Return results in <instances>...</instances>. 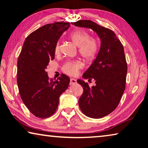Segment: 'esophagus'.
Listing matches in <instances>:
<instances>
[{"instance_id": "1", "label": "esophagus", "mask_w": 148, "mask_h": 148, "mask_svg": "<svg viewBox=\"0 0 148 148\" xmlns=\"http://www.w3.org/2000/svg\"><path fill=\"white\" fill-rule=\"evenodd\" d=\"M76 83H77L76 79H73V78L71 79V81H70V85H71V86H73V85L75 84Z\"/></svg>"}]
</instances>
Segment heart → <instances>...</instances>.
Masks as SVG:
<instances>
[{"instance_id":"obj_1","label":"heart","mask_w":148,"mask_h":148,"mask_svg":"<svg viewBox=\"0 0 148 148\" xmlns=\"http://www.w3.org/2000/svg\"><path fill=\"white\" fill-rule=\"evenodd\" d=\"M70 38L72 42L78 46L80 55L86 61L92 62L95 59L100 48L98 40L95 38H90V35L83 30H77L72 32L70 35ZM60 50V44L58 42L54 47V52L58 54ZM82 66V64L79 61L71 60L66 62L62 65V70L69 75H75Z\"/></svg>"}]
</instances>
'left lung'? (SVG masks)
Returning <instances> with one entry per match:
<instances>
[{"mask_svg":"<svg viewBox=\"0 0 148 148\" xmlns=\"http://www.w3.org/2000/svg\"><path fill=\"white\" fill-rule=\"evenodd\" d=\"M78 27L90 28L101 40L100 49L96 59L84 73L83 77L96 86L77 80L84 88L79 100L81 110L87 116L102 118L114 111L120 102L125 90L127 64L122 43L112 30L91 20L73 22Z\"/></svg>","mask_w":148,"mask_h":148,"instance_id":"left-lung-1","label":"left lung"}]
</instances>
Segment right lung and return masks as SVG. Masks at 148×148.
Instances as JSON below:
<instances>
[{
  "label": "right lung",
  "mask_w": 148,
  "mask_h": 148,
  "mask_svg": "<svg viewBox=\"0 0 148 148\" xmlns=\"http://www.w3.org/2000/svg\"><path fill=\"white\" fill-rule=\"evenodd\" d=\"M69 26L67 22H55L38 28L26 38L18 58L20 96L28 110L38 118H48L55 113L59 97L69 85L66 75L54 80L46 71L50 60L54 58L56 44Z\"/></svg>",
  "instance_id": "obj_1"
}]
</instances>
